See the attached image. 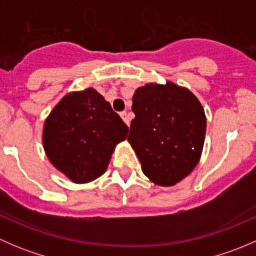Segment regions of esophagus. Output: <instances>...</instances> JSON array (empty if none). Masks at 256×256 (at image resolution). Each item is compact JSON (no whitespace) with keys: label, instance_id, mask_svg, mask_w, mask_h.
Masks as SVG:
<instances>
[{"label":"esophagus","instance_id":"obj_1","mask_svg":"<svg viewBox=\"0 0 256 256\" xmlns=\"http://www.w3.org/2000/svg\"><path fill=\"white\" fill-rule=\"evenodd\" d=\"M120 116H121V118L124 120V122H125L128 126H130V118H128V114L126 112H124L120 114Z\"/></svg>","mask_w":256,"mask_h":256}]
</instances>
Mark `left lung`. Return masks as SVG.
I'll use <instances>...</instances> for the list:
<instances>
[{
	"instance_id": "8db88e82",
	"label": "left lung",
	"mask_w": 256,
	"mask_h": 256,
	"mask_svg": "<svg viewBox=\"0 0 256 256\" xmlns=\"http://www.w3.org/2000/svg\"><path fill=\"white\" fill-rule=\"evenodd\" d=\"M132 112L128 141L144 176L162 187L187 177L202 156L207 128L197 96L170 80L148 82L134 92Z\"/></svg>"
}]
</instances>
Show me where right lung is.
<instances>
[{
  "instance_id": "right-lung-1",
  "label": "right lung",
  "mask_w": 256,
  "mask_h": 256,
  "mask_svg": "<svg viewBox=\"0 0 256 256\" xmlns=\"http://www.w3.org/2000/svg\"><path fill=\"white\" fill-rule=\"evenodd\" d=\"M128 128L94 88L64 95L47 116L42 142L50 164L73 183L105 174Z\"/></svg>"
}]
</instances>
